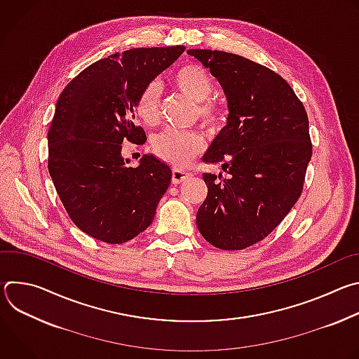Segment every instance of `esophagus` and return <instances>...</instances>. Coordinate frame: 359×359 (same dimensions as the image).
Segmentation results:
<instances>
[{
  "label": "esophagus",
  "instance_id": "obj_1",
  "mask_svg": "<svg viewBox=\"0 0 359 359\" xmlns=\"http://www.w3.org/2000/svg\"><path fill=\"white\" fill-rule=\"evenodd\" d=\"M191 176V173H187V172H184V170H180V169H173L172 170V183L173 184H179V183H182L183 180H186L187 177H190Z\"/></svg>",
  "mask_w": 359,
  "mask_h": 359
}]
</instances>
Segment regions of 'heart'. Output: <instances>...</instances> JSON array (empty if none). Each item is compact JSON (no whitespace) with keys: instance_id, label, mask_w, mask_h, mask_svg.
<instances>
[{"instance_id":"obj_1","label":"heart","mask_w":359,"mask_h":359,"mask_svg":"<svg viewBox=\"0 0 359 359\" xmlns=\"http://www.w3.org/2000/svg\"><path fill=\"white\" fill-rule=\"evenodd\" d=\"M172 81L175 86L187 97L197 102V115L201 123L210 130L219 129L223 121V109L210 100L213 81L209 72L197 64H186L177 68ZM161 89L156 82L147 83L136 97L135 112L147 126L158 123ZM203 150V140L197 133L168 129L153 140V151L156 156L175 168H184Z\"/></svg>"}]
</instances>
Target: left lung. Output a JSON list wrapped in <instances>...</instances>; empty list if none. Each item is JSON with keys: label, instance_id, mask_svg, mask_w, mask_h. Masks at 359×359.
Listing matches in <instances>:
<instances>
[{"label": "left lung", "instance_id": "8db88e82", "mask_svg": "<svg viewBox=\"0 0 359 359\" xmlns=\"http://www.w3.org/2000/svg\"><path fill=\"white\" fill-rule=\"evenodd\" d=\"M217 78L227 97V125L203 162L229 173H203L208 197L197 229L212 245L243 250L266 238L301 196L313 156L309 116L292 88L274 71L244 57L189 49Z\"/></svg>", "mask_w": 359, "mask_h": 359}]
</instances>
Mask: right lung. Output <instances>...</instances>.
Segmentation results:
<instances>
[{
	"mask_svg": "<svg viewBox=\"0 0 359 359\" xmlns=\"http://www.w3.org/2000/svg\"><path fill=\"white\" fill-rule=\"evenodd\" d=\"M183 50L177 45L112 54L60 95L48 130V170L71 220L96 240L122 244L144 231L170 184L166 163L143 155L129 168L121 151L125 140L146 142L133 122L136 97Z\"/></svg>",
	"mask_w": 359,
	"mask_h": 359,
	"instance_id": "add662e5",
	"label": "right lung"
}]
</instances>
